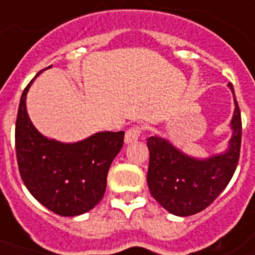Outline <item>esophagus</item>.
Returning a JSON list of instances; mask_svg holds the SVG:
<instances>
[{
	"label": "esophagus",
	"mask_w": 255,
	"mask_h": 255,
	"mask_svg": "<svg viewBox=\"0 0 255 255\" xmlns=\"http://www.w3.org/2000/svg\"><path fill=\"white\" fill-rule=\"evenodd\" d=\"M140 133H141V128L140 127H131L129 129L126 131V136H124V143L131 144L135 143L136 140L139 139Z\"/></svg>",
	"instance_id": "34e87169"
}]
</instances>
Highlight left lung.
I'll use <instances>...</instances> for the list:
<instances>
[{
    "instance_id": "obj_1",
    "label": "left lung",
    "mask_w": 255,
    "mask_h": 255,
    "mask_svg": "<svg viewBox=\"0 0 255 255\" xmlns=\"http://www.w3.org/2000/svg\"><path fill=\"white\" fill-rule=\"evenodd\" d=\"M233 92L234 112L228 148L221 153L198 159L184 153L161 136L148 137L149 167L147 182L152 197L169 213L192 216L209 206L229 184L241 149V112Z\"/></svg>"
}]
</instances>
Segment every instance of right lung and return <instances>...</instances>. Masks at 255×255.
<instances>
[{"mask_svg":"<svg viewBox=\"0 0 255 255\" xmlns=\"http://www.w3.org/2000/svg\"><path fill=\"white\" fill-rule=\"evenodd\" d=\"M34 79L22 92L15 123L19 174L33 197L47 209L63 217L79 216L103 198L108 169L123 147L124 132H96L77 143L46 137L26 110Z\"/></svg>","mask_w":255,"mask_h":255,"instance_id":"right-lung-1","label":"right lung"}]
</instances>
